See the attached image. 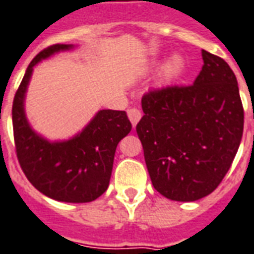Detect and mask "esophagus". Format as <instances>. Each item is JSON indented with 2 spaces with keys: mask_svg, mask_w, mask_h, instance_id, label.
<instances>
[{
  "mask_svg": "<svg viewBox=\"0 0 254 254\" xmlns=\"http://www.w3.org/2000/svg\"><path fill=\"white\" fill-rule=\"evenodd\" d=\"M127 117H129V120L132 122L133 127H136L137 122L140 121V118H141V112L137 108H130L127 110Z\"/></svg>",
  "mask_w": 254,
  "mask_h": 254,
  "instance_id": "esophagus-1",
  "label": "esophagus"
}]
</instances>
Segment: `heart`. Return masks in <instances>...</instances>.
<instances>
[{"label":"heart","mask_w":254,"mask_h":254,"mask_svg":"<svg viewBox=\"0 0 254 254\" xmlns=\"http://www.w3.org/2000/svg\"><path fill=\"white\" fill-rule=\"evenodd\" d=\"M183 69H185V59L179 55L172 56L163 69V79L165 82H172V80L178 79L183 72Z\"/></svg>","instance_id":"heart-1"}]
</instances>
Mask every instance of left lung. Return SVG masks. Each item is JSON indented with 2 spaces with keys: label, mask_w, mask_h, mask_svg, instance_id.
Segmentation results:
<instances>
[{
  "label": "left lung",
  "mask_w": 254,
  "mask_h": 254,
  "mask_svg": "<svg viewBox=\"0 0 254 254\" xmlns=\"http://www.w3.org/2000/svg\"><path fill=\"white\" fill-rule=\"evenodd\" d=\"M194 84L144 94L136 130L152 185L171 200L192 202L211 194L237 153L244 108L237 78L226 62L202 50Z\"/></svg>",
  "instance_id": "left-lung-1"
}]
</instances>
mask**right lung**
Listing matches in <instances>:
<instances>
[{
  "mask_svg": "<svg viewBox=\"0 0 254 254\" xmlns=\"http://www.w3.org/2000/svg\"><path fill=\"white\" fill-rule=\"evenodd\" d=\"M71 47H47L29 63L13 99V136L20 167L35 189L60 202L86 203L108 190L116 148L130 132L132 124L125 112L101 110L68 141L50 142L32 130L24 113V97L33 67Z\"/></svg>",
  "mask_w": 254,
  "mask_h": 254,
  "instance_id": "right-lung-1",
  "label": "right lung"
}]
</instances>
